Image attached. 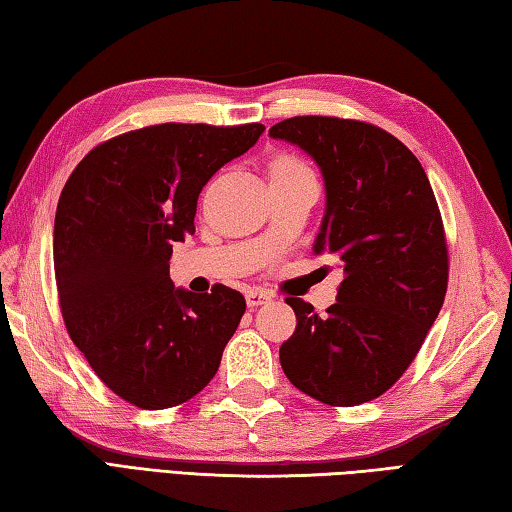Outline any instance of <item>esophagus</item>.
<instances>
[{"label": "esophagus", "mask_w": 512, "mask_h": 512, "mask_svg": "<svg viewBox=\"0 0 512 512\" xmlns=\"http://www.w3.org/2000/svg\"><path fill=\"white\" fill-rule=\"evenodd\" d=\"M270 299H273V293H268V290H264V288H250L246 293V304L250 308L264 306L270 302Z\"/></svg>", "instance_id": "obj_1"}]
</instances>
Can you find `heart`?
<instances>
[{"label":"heart","instance_id":"b5f03b06","mask_svg":"<svg viewBox=\"0 0 512 512\" xmlns=\"http://www.w3.org/2000/svg\"><path fill=\"white\" fill-rule=\"evenodd\" d=\"M295 173H310V170L299 162V159L290 155H279L273 164H270V177H284Z\"/></svg>","mask_w":512,"mask_h":512}]
</instances>
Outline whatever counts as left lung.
<instances>
[{
	"label": "left lung",
	"mask_w": 512,
	"mask_h": 512,
	"mask_svg": "<svg viewBox=\"0 0 512 512\" xmlns=\"http://www.w3.org/2000/svg\"><path fill=\"white\" fill-rule=\"evenodd\" d=\"M268 135L297 144L322 170L326 213L313 250L344 266L326 315L286 297L297 326L279 362L317 402H370L413 364L444 304L448 246L435 193L419 159L379 126L306 115Z\"/></svg>",
	"instance_id": "1"
}]
</instances>
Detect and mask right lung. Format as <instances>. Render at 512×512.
<instances>
[{
  "label": "right lung",
  "instance_id": "right-lung-1",
  "mask_svg": "<svg viewBox=\"0 0 512 512\" xmlns=\"http://www.w3.org/2000/svg\"><path fill=\"white\" fill-rule=\"evenodd\" d=\"M262 124H157L95 146L59 195L53 262L70 339L137 408L195 397L215 377L246 310L242 293L175 288L173 242L195 233L197 197Z\"/></svg>",
  "mask_w": 512,
  "mask_h": 512
}]
</instances>
